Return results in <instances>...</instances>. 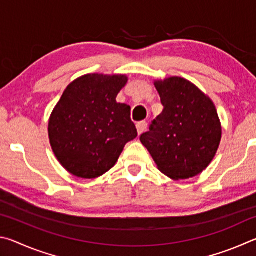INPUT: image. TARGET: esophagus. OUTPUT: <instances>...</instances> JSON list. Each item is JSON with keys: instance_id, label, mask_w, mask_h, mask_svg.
I'll return each mask as SVG.
<instances>
[{"instance_id": "obj_1", "label": "esophagus", "mask_w": 256, "mask_h": 256, "mask_svg": "<svg viewBox=\"0 0 256 256\" xmlns=\"http://www.w3.org/2000/svg\"><path fill=\"white\" fill-rule=\"evenodd\" d=\"M146 126H148V124H146V122H144V120H142V122H138L136 123V130H138V133L141 134L142 132L144 131V130L146 128Z\"/></svg>"}]
</instances>
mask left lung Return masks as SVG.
I'll list each match as a JSON object with an SVG mask.
<instances>
[{"instance_id":"obj_1","label":"left lung","mask_w":256,"mask_h":256,"mask_svg":"<svg viewBox=\"0 0 256 256\" xmlns=\"http://www.w3.org/2000/svg\"><path fill=\"white\" fill-rule=\"evenodd\" d=\"M164 110L140 140L158 170L174 180L196 176L209 166L222 141L214 102L180 76L154 81Z\"/></svg>"}]
</instances>
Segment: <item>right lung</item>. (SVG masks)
<instances>
[{"label": "right lung", "instance_id": "add662e5", "mask_svg": "<svg viewBox=\"0 0 256 256\" xmlns=\"http://www.w3.org/2000/svg\"><path fill=\"white\" fill-rule=\"evenodd\" d=\"M125 74L90 73L66 86L52 112L48 136L60 164L80 178H96L118 162L138 136L131 107L116 102Z\"/></svg>", "mask_w": 256, "mask_h": 256}]
</instances>
